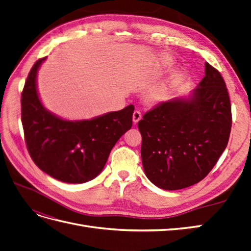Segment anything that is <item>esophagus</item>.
<instances>
[{
  "label": "esophagus",
  "mask_w": 251,
  "mask_h": 251,
  "mask_svg": "<svg viewBox=\"0 0 251 251\" xmlns=\"http://www.w3.org/2000/svg\"><path fill=\"white\" fill-rule=\"evenodd\" d=\"M141 119V113L139 111H134L133 113V123L136 125Z\"/></svg>",
  "instance_id": "34e87169"
}]
</instances>
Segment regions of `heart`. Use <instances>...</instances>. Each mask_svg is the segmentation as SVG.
Here are the masks:
<instances>
[{
  "label": "heart",
  "mask_w": 251,
  "mask_h": 251,
  "mask_svg": "<svg viewBox=\"0 0 251 251\" xmlns=\"http://www.w3.org/2000/svg\"><path fill=\"white\" fill-rule=\"evenodd\" d=\"M163 60L165 63H168L169 60L168 58L163 57ZM174 86V80H169L168 82H164V83H161L160 86H158L153 92H151L149 96V100L151 101H154V102H158V101H161V100H164L166 97H168L169 93L171 89L173 88Z\"/></svg>",
  "instance_id": "obj_1"
}]
</instances>
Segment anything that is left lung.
Here are the masks:
<instances>
[{"label":"left lung","instance_id":"left-lung-1","mask_svg":"<svg viewBox=\"0 0 251 251\" xmlns=\"http://www.w3.org/2000/svg\"><path fill=\"white\" fill-rule=\"evenodd\" d=\"M231 123L225 81L205 63V76L191 96L160 102L138 123L147 177L166 191L198 183L226 149Z\"/></svg>","mask_w":251,"mask_h":251}]
</instances>
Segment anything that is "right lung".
I'll return each instance as SVG.
<instances>
[{"label":"right lung","instance_id":"obj_1","mask_svg":"<svg viewBox=\"0 0 251 251\" xmlns=\"http://www.w3.org/2000/svg\"><path fill=\"white\" fill-rule=\"evenodd\" d=\"M46 57L36 60L22 92V125L27 150L39 168L66 183H85L100 174L111 150L132 126L134 105L90 120L70 121L44 108L36 74Z\"/></svg>","mask_w":251,"mask_h":251}]
</instances>
